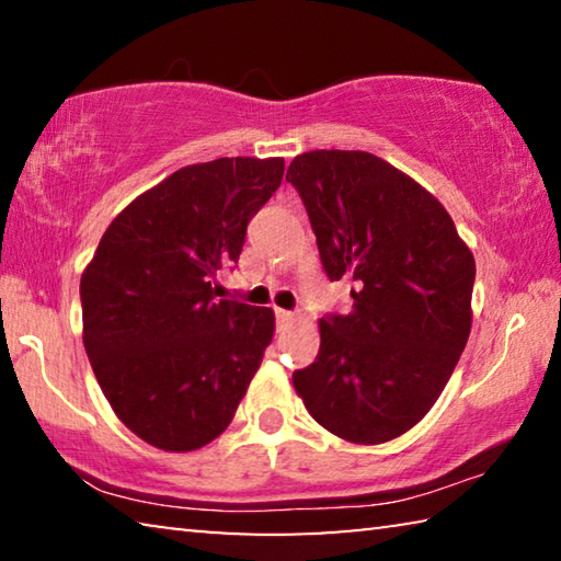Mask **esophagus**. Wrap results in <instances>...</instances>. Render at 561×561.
<instances>
[{
  "label": "esophagus",
  "instance_id": "esophagus-1",
  "mask_svg": "<svg viewBox=\"0 0 561 561\" xmlns=\"http://www.w3.org/2000/svg\"><path fill=\"white\" fill-rule=\"evenodd\" d=\"M277 321H279V327H289L294 321V314L287 309H277Z\"/></svg>",
  "mask_w": 561,
  "mask_h": 561
}]
</instances>
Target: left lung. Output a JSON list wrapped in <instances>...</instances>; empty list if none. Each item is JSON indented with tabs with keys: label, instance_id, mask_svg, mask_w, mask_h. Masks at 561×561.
<instances>
[{
	"label": "left lung",
	"instance_id": "1",
	"mask_svg": "<svg viewBox=\"0 0 561 561\" xmlns=\"http://www.w3.org/2000/svg\"><path fill=\"white\" fill-rule=\"evenodd\" d=\"M287 180L329 279L356 284L348 314L319 321L294 391L339 438L388 443L431 411L468 344L474 257L438 197L366 150L301 153Z\"/></svg>",
	"mask_w": 561,
	"mask_h": 561
}]
</instances>
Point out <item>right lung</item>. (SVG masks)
<instances>
[{"mask_svg": "<svg viewBox=\"0 0 561 561\" xmlns=\"http://www.w3.org/2000/svg\"><path fill=\"white\" fill-rule=\"evenodd\" d=\"M284 158L175 170L113 217L81 274L83 346L113 413L165 453L213 443L274 336L270 307L215 299Z\"/></svg>", "mask_w": 561, "mask_h": 561, "instance_id": "1", "label": "right lung"}]
</instances>
